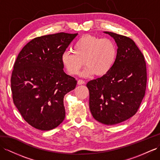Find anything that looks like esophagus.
<instances>
[{"mask_svg": "<svg viewBox=\"0 0 160 160\" xmlns=\"http://www.w3.org/2000/svg\"><path fill=\"white\" fill-rule=\"evenodd\" d=\"M84 83H85V82L83 80H78V84H84Z\"/></svg>", "mask_w": 160, "mask_h": 160, "instance_id": "34e87169", "label": "esophagus"}]
</instances>
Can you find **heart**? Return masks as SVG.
Segmentation results:
<instances>
[{
  "instance_id": "heart-1",
  "label": "heart",
  "mask_w": 160,
  "mask_h": 160,
  "mask_svg": "<svg viewBox=\"0 0 160 160\" xmlns=\"http://www.w3.org/2000/svg\"><path fill=\"white\" fill-rule=\"evenodd\" d=\"M116 57L117 47L112 40L85 35L76 41L72 51H65L61 54V61L69 75L78 74L84 62L87 66L81 72L82 76L95 73L101 76L111 70Z\"/></svg>"
}]
</instances>
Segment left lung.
Segmentation results:
<instances>
[{
	"label": "left lung",
	"instance_id": "left-lung-1",
	"mask_svg": "<svg viewBox=\"0 0 160 160\" xmlns=\"http://www.w3.org/2000/svg\"><path fill=\"white\" fill-rule=\"evenodd\" d=\"M117 43V57L107 74L89 81V108L102 124L114 125L132 117L138 111L147 86L145 57L127 36L105 32Z\"/></svg>",
	"mask_w": 160,
	"mask_h": 160
}]
</instances>
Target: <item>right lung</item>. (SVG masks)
<instances>
[{
    "instance_id": "obj_1",
    "label": "right lung",
    "mask_w": 160,
    "mask_h": 160,
    "mask_svg": "<svg viewBox=\"0 0 160 160\" xmlns=\"http://www.w3.org/2000/svg\"><path fill=\"white\" fill-rule=\"evenodd\" d=\"M77 35L61 32L35 38L16 59L11 78L13 103L36 129L52 130L64 120L63 98L77 81L63 72L61 56Z\"/></svg>"
}]
</instances>
